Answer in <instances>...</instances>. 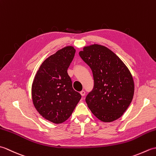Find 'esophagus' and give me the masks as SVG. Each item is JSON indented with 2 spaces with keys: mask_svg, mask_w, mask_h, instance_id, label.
I'll list each match as a JSON object with an SVG mask.
<instances>
[{
  "mask_svg": "<svg viewBox=\"0 0 156 156\" xmlns=\"http://www.w3.org/2000/svg\"><path fill=\"white\" fill-rule=\"evenodd\" d=\"M80 94L82 96V97H84V96L85 95V91L84 90H82L80 92Z\"/></svg>",
  "mask_w": 156,
  "mask_h": 156,
  "instance_id": "1",
  "label": "esophagus"
}]
</instances>
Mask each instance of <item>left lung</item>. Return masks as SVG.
<instances>
[{"label": "left lung", "mask_w": 156, "mask_h": 156, "mask_svg": "<svg viewBox=\"0 0 156 156\" xmlns=\"http://www.w3.org/2000/svg\"><path fill=\"white\" fill-rule=\"evenodd\" d=\"M92 72L94 87L86 97L91 112L103 122L121 117L134 94L133 77L124 63L108 48L94 44L79 52Z\"/></svg>", "instance_id": "8db88e82"}]
</instances>
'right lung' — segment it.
I'll return each instance as SVG.
<instances>
[{"label":"right lung","mask_w":156,"mask_h":156,"mask_svg":"<svg viewBox=\"0 0 156 156\" xmlns=\"http://www.w3.org/2000/svg\"><path fill=\"white\" fill-rule=\"evenodd\" d=\"M76 49L67 46L58 50L42 63L32 84V99L43 117L56 124L70 117L81 99L72 88L67 70Z\"/></svg>","instance_id":"add662e5"}]
</instances>
